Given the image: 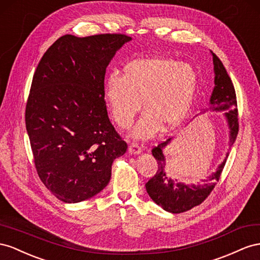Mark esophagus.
<instances>
[{
	"label": "esophagus",
	"instance_id": "34e87169",
	"mask_svg": "<svg viewBox=\"0 0 260 260\" xmlns=\"http://www.w3.org/2000/svg\"><path fill=\"white\" fill-rule=\"evenodd\" d=\"M128 152L131 154H138V153L142 152V147H140L137 144H132L128 147Z\"/></svg>",
	"mask_w": 260,
	"mask_h": 260
}]
</instances>
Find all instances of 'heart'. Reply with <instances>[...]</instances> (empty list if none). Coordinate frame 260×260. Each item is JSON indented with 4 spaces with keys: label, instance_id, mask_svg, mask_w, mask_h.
<instances>
[{
    "label": "heart",
    "instance_id": "1",
    "mask_svg": "<svg viewBox=\"0 0 260 260\" xmlns=\"http://www.w3.org/2000/svg\"><path fill=\"white\" fill-rule=\"evenodd\" d=\"M197 74L191 65L168 57H143L107 78L103 97L118 127L127 129L142 108L146 113L132 136L147 139L171 132L186 116L194 100Z\"/></svg>",
    "mask_w": 260,
    "mask_h": 260
}]
</instances>
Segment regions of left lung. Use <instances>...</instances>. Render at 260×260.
Returning a JSON list of instances; mask_svg holds the SVG:
<instances>
[{
	"label": "left lung",
	"mask_w": 260,
	"mask_h": 260,
	"mask_svg": "<svg viewBox=\"0 0 260 260\" xmlns=\"http://www.w3.org/2000/svg\"><path fill=\"white\" fill-rule=\"evenodd\" d=\"M211 54L214 70V88L210 97L209 109L212 111H226L224 116L230 132V147H232L239 133V116H237L239 114H237L235 89L220 58L213 52H211ZM170 142L171 138L152 148L151 152L158 162V170L157 173L146 183V189L153 202L166 211L181 213L200 205L210 195L225 166L228 153L216 172L198 184L187 185L177 182L168 172L165 173L167 172L166 158L162 150Z\"/></svg>",
	"instance_id": "obj_1"
}]
</instances>
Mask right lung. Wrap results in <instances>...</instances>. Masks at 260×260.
<instances>
[{"label": "right lung", "instance_id": "right-lung-1", "mask_svg": "<svg viewBox=\"0 0 260 260\" xmlns=\"http://www.w3.org/2000/svg\"><path fill=\"white\" fill-rule=\"evenodd\" d=\"M132 38L102 34L65 35L43 54L26 105V128L37 173L64 203L97 195L111 179L113 161L127 149L111 124L106 70Z\"/></svg>", "mask_w": 260, "mask_h": 260}]
</instances>
